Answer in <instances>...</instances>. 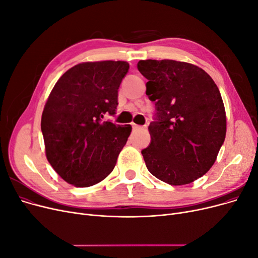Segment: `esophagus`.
<instances>
[{
    "instance_id": "1",
    "label": "esophagus",
    "mask_w": 258,
    "mask_h": 258,
    "mask_svg": "<svg viewBox=\"0 0 258 258\" xmlns=\"http://www.w3.org/2000/svg\"><path fill=\"white\" fill-rule=\"evenodd\" d=\"M132 128H133V130H139V129H144V128H146V126H139V125H137V124H134V122H132Z\"/></svg>"
}]
</instances>
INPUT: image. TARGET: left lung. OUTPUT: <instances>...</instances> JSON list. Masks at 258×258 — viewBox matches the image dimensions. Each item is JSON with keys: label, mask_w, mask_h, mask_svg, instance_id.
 <instances>
[{"label": "left lung", "mask_w": 258, "mask_h": 258, "mask_svg": "<svg viewBox=\"0 0 258 258\" xmlns=\"http://www.w3.org/2000/svg\"><path fill=\"white\" fill-rule=\"evenodd\" d=\"M155 102L148 127L151 143L142 150L149 172L169 185H187L213 166L226 138L227 120L216 84L202 68L173 59L140 60Z\"/></svg>", "instance_id": "obj_1"}]
</instances>
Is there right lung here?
<instances>
[{
    "mask_svg": "<svg viewBox=\"0 0 258 258\" xmlns=\"http://www.w3.org/2000/svg\"><path fill=\"white\" fill-rule=\"evenodd\" d=\"M129 64L103 60L76 65L54 85L42 114L48 162L76 187L106 178L131 133L130 125L104 120L116 113L118 87Z\"/></svg>",
    "mask_w": 258,
    "mask_h": 258,
    "instance_id": "1",
    "label": "right lung"
}]
</instances>
